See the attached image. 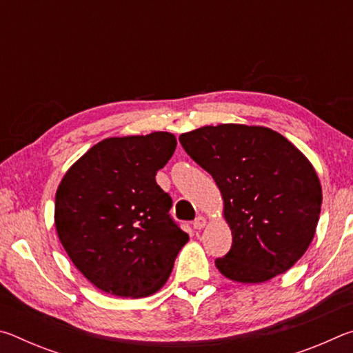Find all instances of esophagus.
Segmentation results:
<instances>
[{"label": "esophagus", "instance_id": "esophagus-1", "mask_svg": "<svg viewBox=\"0 0 353 353\" xmlns=\"http://www.w3.org/2000/svg\"><path fill=\"white\" fill-rule=\"evenodd\" d=\"M205 224H207V219L204 218V216H198L194 219V223H193V227L194 229H198V230H201V229H204L205 227Z\"/></svg>", "mask_w": 353, "mask_h": 353}]
</instances>
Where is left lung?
Listing matches in <instances>:
<instances>
[{"mask_svg":"<svg viewBox=\"0 0 353 353\" xmlns=\"http://www.w3.org/2000/svg\"><path fill=\"white\" fill-rule=\"evenodd\" d=\"M182 146L216 182L232 248L218 271L263 283L307 252L319 221L322 188L310 160L276 130L218 124L185 132Z\"/></svg>","mask_w":353,"mask_h":353,"instance_id":"obj_1","label":"left lung"}]
</instances>
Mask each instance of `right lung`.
<instances>
[{"mask_svg": "<svg viewBox=\"0 0 353 353\" xmlns=\"http://www.w3.org/2000/svg\"><path fill=\"white\" fill-rule=\"evenodd\" d=\"M176 146V137L160 130L110 137L76 160L59 183V240L82 276L107 294L157 292L188 241L170 218V194L155 182Z\"/></svg>", "mask_w": 353, "mask_h": 353, "instance_id": "1", "label": "right lung"}]
</instances>
